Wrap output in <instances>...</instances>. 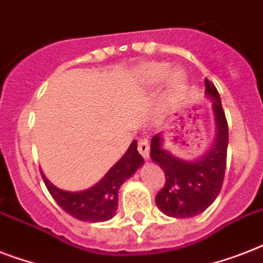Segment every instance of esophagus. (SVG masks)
I'll return each mask as SVG.
<instances>
[{
  "label": "esophagus",
  "instance_id": "esophagus-1",
  "mask_svg": "<svg viewBox=\"0 0 263 263\" xmlns=\"http://www.w3.org/2000/svg\"><path fill=\"white\" fill-rule=\"evenodd\" d=\"M138 150H139L140 156L143 157L144 160H148V156H150V144H148L147 139H140L138 142Z\"/></svg>",
  "mask_w": 263,
  "mask_h": 263
}]
</instances>
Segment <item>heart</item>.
<instances>
[{
	"label": "heart",
	"instance_id": "obj_1",
	"mask_svg": "<svg viewBox=\"0 0 263 263\" xmlns=\"http://www.w3.org/2000/svg\"><path fill=\"white\" fill-rule=\"evenodd\" d=\"M169 67L171 65L165 61H147L138 65L134 75L138 84L146 88L154 87L164 80L165 99L169 105H175L185 92L188 76L184 68L173 67L169 70Z\"/></svg>",
	"mask_w": 263,
	"mask_h": 263
}]
</instances>
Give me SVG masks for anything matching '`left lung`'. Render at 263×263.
Returning <instances> with one entry per match:
<instances>
[{"instance_id": "1", "label": "left lung", "mask_w": 263, "mask_h": 263, "mask_svg": "<svg viewBox=\"0 0 263 263\" xmlns=\"http://www.w3.org/2000/svg\"><path fill=\"white\" fill-rule=\"evenodd\" d=\"M204 95L212 102L216 135L212 146L196 158H183L165 147L162 134L150 144V158L165 172V185L156 196L157 208L165 216L188 218L203 213L216 200L222 187L228 148V124L220 94L204 79Z\"/></svg>"}]
</instances>
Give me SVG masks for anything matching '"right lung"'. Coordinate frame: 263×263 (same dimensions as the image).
Returning a JSON list of instances; mask_svg holds the SVG:
<instances>
[{
	"label": "right lung",
	"mask_w": 263,
	"mask_h": 263,
	"mask_svg": "<svg viewBox=\"0 0 263 263\" xmlns=\"http://www.w3.org/2000/svg\"><path fill=\"white\" fill-rule=\"evenodd\" d=\"M143 157L138 152V142L134 140L121 158L92 187L82 191H65L55 187L41 171L47 190L59 206L69 216L86 222H102L110 220L119 204V190L125 180L143 165Z\"/></svg>",
	"instance_id": "add662e5"
}]
</instances>
